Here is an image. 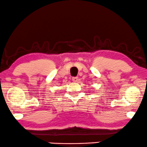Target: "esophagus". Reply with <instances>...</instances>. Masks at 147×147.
I'll return each instance as SVG.
<instances>
[{
    "label": "esophagus",
    "mask_w": 147,
    "mask_h": 147,
    "mask_svg": "<svg viewBox=\"0 0 147 147\" xmlns=\"http://www.w3.org/2000/svg\"><path fill=\"white\" fill-rule=\"evenodd\" d=\"M72 80H73L74 82H78V77H73L72 78Z\"/></svg>",
    "instance_id": "obj_1"
}]
</instances>
